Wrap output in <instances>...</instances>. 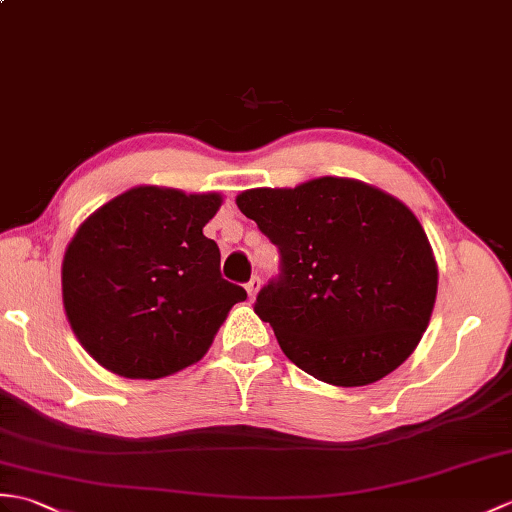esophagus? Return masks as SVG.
<instances>
[{"mask_svg":"<svg viewBox=\"0 0 512 512\" xmlns=\"http://www.w3.org/2000/svg\"><path fill=\"white\" fill-rule=\"evenodd\" d=\"M259 288H261V279L259 277H253L251 281L246 283V292H248V299L251 301H255V296H257V292H259Z\"/></svg>","mask_w":512,"mask_h":512,"instance_id":"obj_1","label":"esophagus"}]
</instances>
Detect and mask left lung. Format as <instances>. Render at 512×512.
I'll return each instance as SVG.
<instances>
[{
  "label": "left lung",
  "mask_w": 512,
  "mask_h": 512,
  "mask_svg": "<svg viewBox=\"0 0 512 512\" xmlns=\"http://www.w3.org/2000/svg\"><path fill=\"white\" fill-rule=\"evenodd\" d=\"M235 202L279 246L281 277L255 312L296 366L353 388L410 358L430 325L438 266L408 205L342 176L246 189Z\"/></svg>",
  "instance_id": "1"
}]
</instances>
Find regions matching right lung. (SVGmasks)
Segmentation results:
<instances>
[{"mask_svg":"<svg viewBox=\"0 0 512 512\" xmlns=\"http://www.w3.org/2000/svg\"><path fill=\"white\" fill-rule=\"evenodd\" d=\"M218 192L137 185L80 224L63 257V305L78 342L106 371L161 379L205 358L246 290L220 277L202 235Z\"/></svg>","mask_w":512,"mask_h":512,"instance_id":"1","label":"right lung"}]
</instances>
